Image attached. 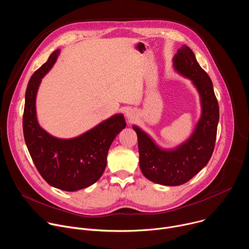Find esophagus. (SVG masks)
I'll use <instances>...</instances> for the list:
<instances>
[{
    "mask_svg": "<svg viewBox=\"0 0 249 249\" xmlns=\"http://www.w3.org/2000/svg\"><path fill=\"white\" fill-rule=\"evenodd\" d=\"M126 117L128 118V120H129V121H132V120L134 119V117H135V113H134V111H133L132 109L127 110V112H126Z\"/></svg>",
    "mask_w": 249,
    "mask_h": 249,
    "instance_id": "34e87169",
    "label": "esophagus"
}]
</instances>
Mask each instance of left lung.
Returning <instances> with one entry per match:
<instances>
[{
  "instance_id": "8db88e82",
  "label": "left lung",
  "mask_w": 249,
  "mask_h": 249,
  "mask_svg": "<svg viewBox=\"0 0 249 249\" xmlns=\"http://www.w3.org/2000/svg\"><path fill=\"white\" fill-rule=\"evenodd\" d=\"M172 62L175 72L190 80L200 96L201 116L191 136L175 148L164 149L149 134L133 125L138 136L142 173L149 180L164 186L184 184L207 165L214 152L220 117L212 81L193 51L182 45Z\"/></svg>"
}]
</instances>
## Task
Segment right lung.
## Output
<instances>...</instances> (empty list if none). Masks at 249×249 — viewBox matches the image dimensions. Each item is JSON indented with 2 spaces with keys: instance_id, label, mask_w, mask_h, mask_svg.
<instances>
[{
  "instance_id": "1",
  "label": "right lung",
  "mask_w": 249,
  "mask_h": 249,
  "mask_svg": "<svg viewBox=\"0 0 249 249\" xmlns=\"http://www.w3.org/2000/svg\"><path fill=\"white\" fill-rule=\"evenodd\" d=\"M60 54L55 50L31 76L23 111V135L26 147L37 170L51 186L74 192L95 183L106 167V158L115 137L126 127L122 113L100 122L90 130L71 139L50 135L38 123L36 95L43 77Z\"/></svg>"
}]
</instances>
